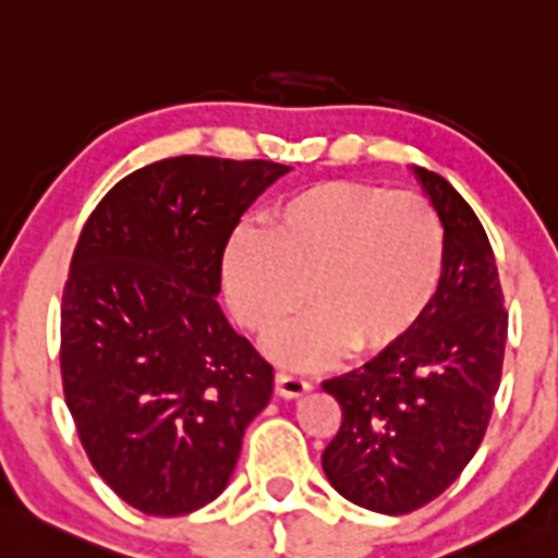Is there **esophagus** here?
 Listing matches in <instances>:
<instances>
[{
    "instance_id": "obj_1",
    "label": "esophagus",
    "mask_w": 558,
    "mask_h": 558,
    "mask_svg": "<svg viewBox=\"0 0 558 558\" xmlns=\"http://www.w3.org/2000/svg\"><path fill=\"white\" fill-rule=\"evenodd\" d=\"M313 390V385L307 383V379L302 377H294V374L289 372H278L275 374V392L283 398H299L304 396V392Z\"/></svg>"
}]
</instances>
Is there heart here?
Masks as SVG:
<instances>
[{
	"instance_id": "1",
	"label": "heart",
	"mask_w": 558,
	"mask_h": 558,
	"mask_svg": "<svg viewBox=\"0 0 558 558\" xmlns=\"http://www.w3.org/2000/svg\"><path fill=\"white\" fill-rule=\"evenodd\" d=\"M444 272V230L430 203L407 190L355 181L310 186L272 208L264 230H240L225 256L234 318L267 333L307 299L315 313L272 337L294 368L344 350L377 355L401 342Z\"/></svg>"
}]
</instances>
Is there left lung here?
<instances>
[{
  "label": "left lung",
  "instance_id": "left-lung-1",
  "mask_svg": "<svg viewBox=\"0 0 558 558\" xmlns=\"http://www.w3.org/2000/svg\"><path fill=\"white\" fill-rule=\"evenodd\" d=\"M444 227V272L412 331L326 379L342 425L324 451L333 489L401 515L436 500L476 454L506 357L508 313L489 238L444 175L412 166Z\"/></svg>",
  "mask_w": 558,
  "mask_h": 558
}]
</instances>
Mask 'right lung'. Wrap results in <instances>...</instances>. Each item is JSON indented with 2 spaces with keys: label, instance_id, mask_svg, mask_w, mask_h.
<instances>
[{
  "label": "right lung",
  "instance_id": "obj_1",
  "mask_svg": "<svg viewBox=\"0 0 558 558\" xmlns=\"http://www.w3.org/2000/svg\"><path fill=\"white\" fill-rule=\"evenodd\" d=\"M289 166L168 157L125 175L82 227L61 304V377L80 441L149 515L208 506L272 396V366L221 313V256Z\"/></svg>",
  "mask_w": 558,
  "mask_h": 558
}]
</instances>
